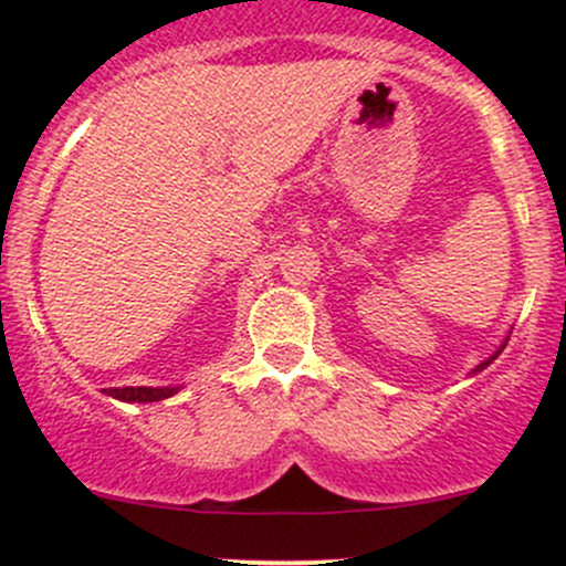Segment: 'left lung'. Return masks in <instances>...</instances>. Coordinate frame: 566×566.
<instances>
[{
    "instance_id": "1",
    "label": "left lung",
    "mask_w": 566,
    "mask_h": 566,
    "mask_svg": "<svg viewBox=\"0 0 566 566\" xmlns=\"http://www.w3.org/2000/svg\"><path fill=\"white\" fill-rule=\"evenodd\" d=\"M495 356H499V353H495ZM495 356H493V358H495ZM493 358H488V361H484V364H479V367H476V369H473V373H479V369H484V367H488V364H490V361H493Z\"/></svg>"
}]
</instances>
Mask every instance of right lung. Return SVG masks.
<instances>
[{"instance_id": "1", "label": "right lung", "mask_w": 566, "mask_h": 566, "mask_svg": "<svg viewBox=\"0 0 566 566\" xmlns=\"http://www.w3.org/2000/svg\"><path fill=\"white\" fill-rule=\"evenodd\" d=\"M177 389H147V386H128V389H108L106 394L123 402H158V399L172 397Z\"/></svg>"}]
</instances>
